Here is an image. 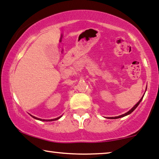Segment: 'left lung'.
Masks as SVG:
<instances>
[{"label":"left lung","instance_id":"8db88e82","mask_svg":"<svg viewBox=\"0 0 159 159\" xmlns=\"http://www.w3.org/2000/svg\"><path fill=\"white\" fill-rule=\"evenodd\" d=\"M143 97H142V98H141V99H140V100L139 101V102H137V104H136V105H135V106H134V107L132 109H131V110H129V112H126V113H125V114H123V115H120V116H117V117H110V119H117V118H120V117H124V116H126V115H128L131 114V112H133V111H134V110H135V109H136V108H137V107H138V105H139V103H140V102H141V101H142V99H143Z\"/></svg>","mask_w":159,"mask_h":159}]
</instances>
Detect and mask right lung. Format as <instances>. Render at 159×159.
<instances>
[{"label":"right lung","instance_id":"1","mask_svg":"<svg viewBox=\"0 0 159 159\" xmlns=\"http://www.w3.org/2000/svg\"><path fill=\"white\" fill-rule=\"evenodd\" d=\"M32 116V115H31ZM33 117H34V118H35V119H37V120H43V121H52V120H58V119L60 118V117H57V118H55V119H51V120H42V119H40V118H37V117H34V116H32Z\"/></svg>","mask_w":159,"mask_h":159}]
</instances>
